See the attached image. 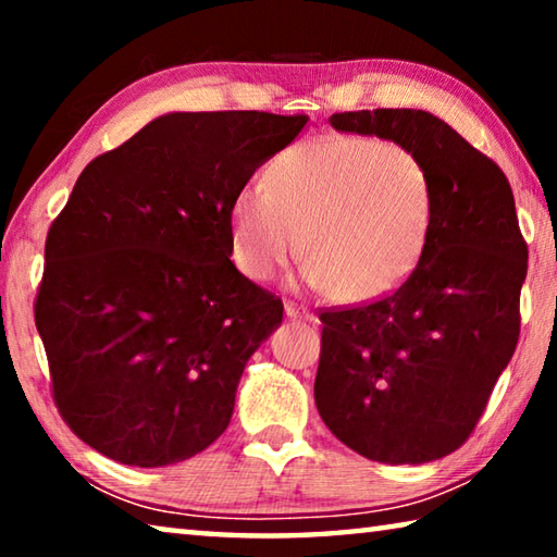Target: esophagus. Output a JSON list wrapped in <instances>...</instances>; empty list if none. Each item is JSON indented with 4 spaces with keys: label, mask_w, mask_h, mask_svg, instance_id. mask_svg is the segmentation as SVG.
Returning <instances> with one entry per match:
<instances>
[{
    "label": "esophagus",
    "mask_w": 557,
    "mask_h": 557,
    "mask_svg": "<svg viewBox=\"0 0 557 557\" xmlns=\"http://www.w3.org/2000/svg\"><path fill=\"white\" fill-rule=\"evenodd\" d=\"M285 314L289 319H307V322H312V319H314V314L301 305H297V301H285Z\"/></svg>",
    "instance_id": "esophagus-1"
}]
</instances>
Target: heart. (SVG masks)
I'll use <instances>...</instances> for the list:
<instances>
[{"label": "heart", "instance_id": "1", "mask_svg": "<svg viewBox=\"0 0 557 557\" xmlns=\"http://www.w3.org/2000/svg\"><path fill=\"white\" fill-rule=\"evenodd\" d=\"M435 215V182L414 149L329 135L280 152L265 188L235 194L233 260L248 277L270 280L301 248L309 285L354 305L371 301L418 270Z\"/></svg>", "mask_w": 557, "mask_h": 557}]
</instances>
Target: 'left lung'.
Returning <instances> with one entry per match:
<instances>
[{
    "instance_id": "obj_1",
    "label": "left lung",
    "mask_w": 557,
    "mask_h": 557,
    "mask_svg": "<svg viewBox=\"0 0 557 557\" xmlns=\"http://www.w3.org/2000/svg\"><path fill=\"white\" fill-rule=\"evenodd\" d=\"M329 122L414 149L435 182L437 215L398 289L319 314L317 410L358 455L425 465L469 440L516 351L528 245L513 191L494 159L425 110L336 112Z\"/></svg>"
}]
</instances>
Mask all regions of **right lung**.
<instances>
[{
  "mask_svg": "<svg viewBox=\"0 0 557 557\" xmlns=\"http://www.w3.org/2000/svg\"><path fill=\"white\" fill-rule=\"evenodd\" d=\"M307 115L172 112L83 169L34 301L51 393L100 455L166 467L228 428L282 299L231 262V203Z\"/></svg>",
  "mask_w": 557,
  "mask_h": 557,
  "instance_id": "1",
  "label": "right lung"
}]
</instances>
